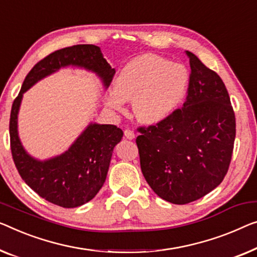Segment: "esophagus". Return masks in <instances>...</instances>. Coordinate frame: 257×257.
Returning a JSON list of instances; mask_svg holds the SVG:
<instances>
[{
    "label": "esophagus",
    "instance_id": "1",
    "mask_svg": "<svg viewBox=\"0 0 257 257\" xmlns=\"http://www.w3.org/2000/svg\"><path fill=\"white\" fill-rule=\"evenodd\" d=\"M124 136H125V139H128V140H134V139H135V134H134L133 130H130V129H125L124 130Z\"/></svg>",
    "mask_w": 257,
    "mask_h": 257
}]
</instances>
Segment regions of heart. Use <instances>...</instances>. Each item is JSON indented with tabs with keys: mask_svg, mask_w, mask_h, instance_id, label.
<instances>
[{
	"mask_svg": "<svg viewBox=\"0 0 257 257\" xmlns=\"http://www.w3.org/2000/svg\"><path fill=\"white\" fill-rule=\"evenodd\" d=\"M189 75L185 66L165 57L144 54L125 64L115 79V90L108 92L107 105L123 112L124 102L133 100L137 120L157 124L173 115L185 100Z\"/></svg>",
	"mask_w": 257,
	"mask_h": 257,
	"instance_id": "heart-1",
	"label": "heart"
}]
</instances>
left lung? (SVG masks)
<instances>
[{
	"label": "left lung",
	"instance_id": "8db88e82",
	"mask_svg": "<svg viewBox=\"0 0 257 257\" xmlns=\"http://www.w3.org/2000/svg\"><path fill=\"white\" fill-rule=\"evenodd\" d=\"M187 100L167 120L141 128V170L152 190L173 204H187L220 185L231 163L235 116L223 80L187 52Z\"/></svg>",
	"mask_w": 257,
	"mask_h": 257
}]
</instances>
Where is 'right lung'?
Returning a JSON list of instances; mask_svg holds the SVG:
<instances>
[{"label":"right lung","mask_w":257,"mask_h":257,"mask_svg":"<svg viewBox=\"0 0 257 257\" xmlns=\"http://www.w3.org/2000/svg\"><path fill=\"white\" fill-rule=\"evenodd\" d=\"M68 67L93 72L104 89L109 86L115 74L98 46L76 45L52 53L25 77L11 108L9 130L15 165L26 185L53 204L77 208L91 201L104 186L113 150L123 132L113 124L90 122L68 150L45 160L31 156L18 134V113L25 92L39 80Z\"/></svg>","instance_id":"add662e5"}]
</instances>
